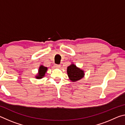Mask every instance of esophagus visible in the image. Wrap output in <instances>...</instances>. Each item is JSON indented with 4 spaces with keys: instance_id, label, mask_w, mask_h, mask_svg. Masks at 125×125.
Wrapping results in <instances>:
<instances>
[{
    "instance_id": "esophagus-1",
    "label": "esophagus",
    "mask_w": 125,
    "mask_h": 125,
    "mask_svg": "<svg viewBox=\"0 0 125 125\" xmlns=\"http://www.w3.org/2000/svg\"><path fill=\"white\" fill-rule=\"evenodd\" d=\"M60 66H61V65H60V64H54V67L56 68H59V67H60Z\"/></svg>"
}]
</instances>
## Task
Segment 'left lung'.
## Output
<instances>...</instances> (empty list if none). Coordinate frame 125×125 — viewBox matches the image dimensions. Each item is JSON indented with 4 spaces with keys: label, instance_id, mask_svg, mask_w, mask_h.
Here are the masks:
<instances>
[{
    "label": "left lung",
    "instance_id": "8db88e82",
    "mask_svg": "<svg viewBox=\"0 0 125 125\" xmlns=\"http://www.w3.org/2000/svg\"><path fill=\"white\" fill-rule=\"evenodd\" d=\"M67 74L71 81L75 82L84 77V72L78 68L74 64H71L67 67Z\"/></svg>",
    "mask_w": 125,
    "mask_h": 125
}]
</instances>
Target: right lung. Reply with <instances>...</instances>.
<instances>
[{
	"mask_svg": "<svg viewBox=\"0 0 125 125\" xmlns=\"http://www.w3.org/2000/svg\"><path fill=\"white\" fill-rule=\"evenodd\" d=\"M47 70V68L43 66V65H41L40 67L39 71V74L36 76V78L37 79H41L43 77H44L45 73Z\"/></svg>",
	"mask_w": 125,
	"mask_h": 125,
	"instance_id": "right-lung-1",
	"label": "right lung"
}]
</instances>
